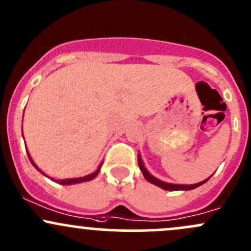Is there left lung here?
I'll list each match as a JSON object with an SVG mask.
<instances>
[{"label": "left lung", "mask_w": 251, "mask_h": 251, "mask_svg": "<svg viewBox=\"0 0 251 251\" xmlns=\"http://www.w3.org/2000/svg\"><path fill=\"white\" fill-rule=\"evenodd\" d=\"M137 161H139V166H140V170L142 171V174H144L145 178H146L148 182L153 183V184L158 185V187L163 188V189L165 190H170V191H176V190H191V189H195V188L200 187V185L203 184V183H206L207 180H203V182H200V183H196V184H191V185H184V184H171V183H166V182H163V180L155 178V177H153L152 175L150 174V172L147 171L146 168L144 166V163H142V159L140 157V154L137 155Z\"/></svg>", "instance_id": "8db88e82"}]
</instances>
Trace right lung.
Wrapping results in <instances>:
<instances>
[{
	"label": "right lung",
	"instance_id": "add662e5",
	"mask_svg": "<svg viewBox=\"0 0 251 251\" xmlns=\"http://www.w3.org/2000/svg\"><path fill=\"white\" fill-rule=\"evenodd\" d=\"M27 155H28V158H29V161H31L32 163V165L34 166V168H36L37 170H38V171H40V170L37 168V165L36 164L33 163V160H32L31 159V157H29V154H28V152H27ZM100 168H101V165H99V168L97 169V171H94L93 174H91V175H88V176H85V177H80V178H72V179H58L57 182L58 183H61V184H63V185H68V184H73V183H80V182H87V180H91V179H93L94 177H97L98 176V174H99V171H100ZM42 172V171H40ZM43 174V172H42ZM45 176H47V175H45ZM52 179V178H51Z\"/></svg>",
	"mask_w": 251,
	"mask_h": 251
}]
</instances>
